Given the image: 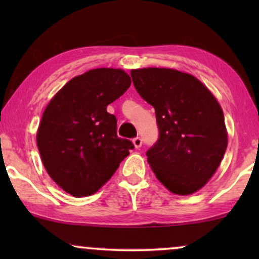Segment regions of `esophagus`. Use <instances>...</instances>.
<instances>
[{
  "instance_id": "1",
  "label": "esophagus",
  "mask_w": 259,
  "mask_h": 259,
  "mask_svg": "<svg viewBox=\"0 0 259 259\" xmlns=\"http://www.w3.org/2000/svg\"><path fill=\"white\" fill-rule=\"evenodd\" d=\"M133 142H134V146H135L136 148H140L142 146V139L140 138V136H136V138H134Z\"/></svg>"
}]
</instances>
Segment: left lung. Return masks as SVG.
Here are the masks:
<instances>
[{
	"instance_id": "8db88e82",
	"label": "left lung",
	"mask_w": 259,
	"mask_h": 259,
	"mask_svg": "<svg viewBox=\"0 0 259 259\" xmlns=\"http://www.w3.org/2000/svg\"><path fill=\"white\" fill-rule=\"evenodd\" d=\"M130 74L138 94L156 112L158 140L146 152L153 173L173 194L198 191L227 150L218 101L200 80L179 70L144 68Z\"/></svg>"
}]
</instances>
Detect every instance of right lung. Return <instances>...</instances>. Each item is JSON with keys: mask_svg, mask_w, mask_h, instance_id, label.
<instances>
[{"mask_svg": "<svg viewBox=\"0 0 259 259\" xmlns=\"http://www.w3.org/2000/svg\"><path fill=\"white\" fill-rule=\"evenodd\" d=\"M130 84L121 69L89 70L68 81L45 109L38 152L47 173L68 194H95L134 148L117 135V118L107 112Z\"/></svg>", "mask_w": 259, "mask_h": 259, "instance_id": "add662e5", "label": "right lung"}]
</instances>
